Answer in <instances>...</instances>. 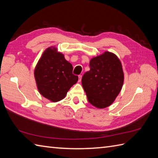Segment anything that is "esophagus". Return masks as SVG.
<instances>
[{"mask_svg":"<svg viewBox=\"0 0 158 158\" xmlns=\"http://www.w3.org/2000/svg\"><path fill=\"white\" fill-rule=\"evenodd\" d=\"M81 78H82V75H79V82L81 81Z\"/></svg>","mask_w":158,"mask_h":158,"instance_id":"esophagus-1","label":"esophagus"}]
</instances>
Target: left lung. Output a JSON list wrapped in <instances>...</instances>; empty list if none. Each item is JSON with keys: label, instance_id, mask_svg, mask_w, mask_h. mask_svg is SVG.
Returning <instances> with one entry per match:
<instances>
[{"label": "left lung", "instance_id": "obj_1", "mask_svg": "<svg viewBox=\"0 0 158 158\" xmlns=\"http://www.w3.org/2000/svg\"><path fill=\"white\" fill-rule=\"evenodd\" d=\"M89 67L81 79L88 101L96 108L108 107L122 88L124 75L122 63L113 53L105 52L92 58Z\"/></svg>", "mask_w": 158, "mask_h": 158}]
</instances>
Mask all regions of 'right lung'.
<instances>
[{"mask_svg":"<svg viewBox=\"0 0 158 158\" xmlns=\"http://www.w3.org/2000/svg\"><path fill=\"white\" fill-rule=\"evenodd\" d=\"M73 65L55 47L47 48L36 64L34 72L39 93L53 102L64 98L79 79L73 74Z\"/></svg>","mask_w":158,"mask_h":158,"instance_id":"add662e5","label":"right lung"}]
</instances>
